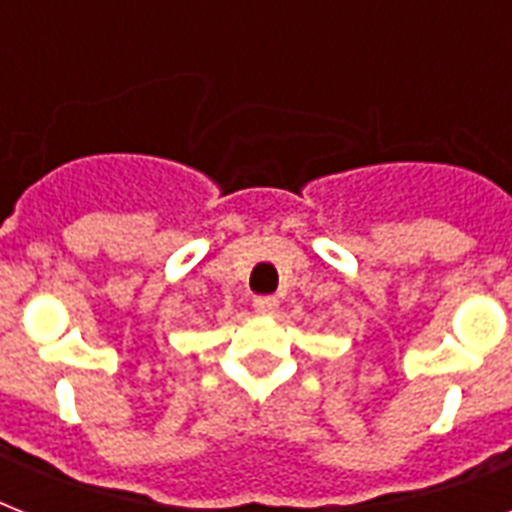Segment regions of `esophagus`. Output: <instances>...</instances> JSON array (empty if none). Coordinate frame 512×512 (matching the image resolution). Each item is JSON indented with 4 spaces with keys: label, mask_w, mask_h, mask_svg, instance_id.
<instances>
[{
    "label": "esophagus",
    "mask_w": 512,
    "mask_h": 512,
    "mask_svg": "<svg viewBox=\"0 0 512 512\" xmlns=\"http://www.w3.org/2000/svg\"><path fill=\"white\" fill-rule=\"evenodd\" d=\"M252 308H255V313H260V316H271V313H276V308H279V300H276V297H271V295L255 297Z\"/></svg>",
    "instance_id": "esophagus-1"
}]
</instances>
